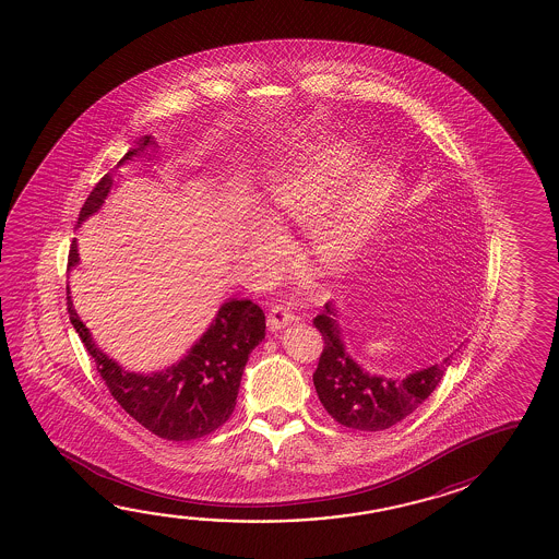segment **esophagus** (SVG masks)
Segmentation results:
<instances>
[{"mask_svg":"<svg viewBox=\"0 0 559 559\" xmlns=\"http://www.w3.org/2000/svg\"><path fill=\"white\" fill-rule=\"evenodd\" d=\"M293 320H297L295 312L290 308L278 305V307L271 308V312L266 317V324H269L271 331H281V329H285L286 324H290Z\"/></svg>","mask_w":559,"mask_h":559,"instance_id":"34e87169","label":"esophagus"}]
</instances>
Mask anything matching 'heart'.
Masks as SVG:
<instances>
[{
    "mask_svg": "<svg viewBox=\"0 0 559 559\" xmlns=\"http://www.w3.org/2000/svg\"><path fill=\"white\" fill-rule=\"evenodd\" d=\"M362 160L365 153L353 143H314L288 155L269 175V217L281 227L307 225L305 251L324 273H346L365 257L399 191V171L388 163L370 165L352 178ZM338 186L342 191L333 200ZM283 252L285 242L273 228H259L247 242L245 259L254 273L269 276Z\"/></svg>",
    "mask_w": 559,
    "mask_h": 559,
    "instance_id": "b5f03b06",
    "label": "heart"
}]
</instances>
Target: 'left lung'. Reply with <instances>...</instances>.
Instances as JSON below:
<instances>
[{
	"mask_svg": "<svg viewBox=\"0 0 559 559\" xmlns=\"http://www.w3.org/2000/svg\"><path fill=\"white\" fill-rule=\"evenodd\" d=\"M334 317V308L326 305L312 320L324 341L312 380L322 406L346 428L365 432L392 428L432 394L452 362L450 354L440 365L406 378L370 377L346 353Z\"/></svg>",
	"mask_w": 559,
	"mask_h": 559,
	"instance_id": "left-lung-1",
	"label": "left lung"
}]
</instances>
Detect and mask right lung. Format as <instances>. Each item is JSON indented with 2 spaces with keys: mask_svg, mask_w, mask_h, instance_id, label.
<instances>
[{
  "mask_svg": "<svg viewBox=\"0 0 559 559\" xmlns=\"http://www.w3.org/2000/svg\"><path fill=\"white\" fill-rule=\"evenodd\" d=\"M148 143H153L151 138L141 139L139 147L127 151L119 165L138 155ZM111 185L114 177L109 173L95 185L81 206L78 227L99 211ZM78 262V242L73 240L69 249L68 269H73ZM68 312L73 329L95 360L97 372L117 404L148 432L171 442L203 438L230 418L249 354L262 342L266 329L264 312L259 305L252 300L230 298L218 308L209 331L179 365H173L165 372L135 374L127 372L123 366L117 365L114 358L95 346L92 334L73 308L69 286Z\"/></svg>",
  "mask_w": 559,
  "mask_h": 559,
  "instance_id": "right-lung-1",
  "label": "right lung"
}]
</instances>
